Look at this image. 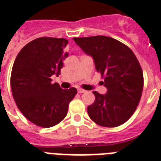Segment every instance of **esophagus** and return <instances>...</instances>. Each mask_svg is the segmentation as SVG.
<instances>
[{"mask_svg":"<svg viewBox=\"0 0 161 161\" xmlns=\"http://www.w3.org/2000/svg\"><path fill=\"white\" fill-rule=\"evenodd\" d=\"M77 92H78V93H84V92H85L86 91L84 90V89H82V88H78Z\"/></svg>","mask_w":161,"mask_h":161,"instance_id":"1","label":"esophagus"}]
</instances>
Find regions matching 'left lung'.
Returning a JSON list of instances; mask_svg holds the SVG:
<instances>
[{
  "label": "left lung",
  "mask_w": 161,
  "mask_h": 161,
  "mask_svg": "<svg viewBox=\"0 0 161 161\" xmlns=\"http://www.w3.org/2000/svg\"><path fill=\"white\" fill-rule=\"evenodd\" d=\"M73 40L85 53L93 57L96 69L108 89L105 95L92 92L95 101L88 107V116L103 127L123 125L136 111L142 95L144 76L137 58L130 48L109 36Z\"/></svg>",
  "instance_id": "obj_1"
}]
</instances>
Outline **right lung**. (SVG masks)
<instances>
[{
	"instance_id": "obj_1",
	"label": "right lung",
	"mask_w": 161,
	"mask_h": 161,
	"mask_svg": "<svg viewBox=\"0 0 161 161\" xmlns=\"http://www.w3.org/2000/svg\"><path fill=\"white\" fill-rule=\"evenodd\" d=\"M64 38L40 37L24 47L15 59L10 85L16 104L22 114L36 126L50 128L64 120L76 88L62 89L52 83L60 74L69 53Z\"/></svg>"
}]
</instances>
